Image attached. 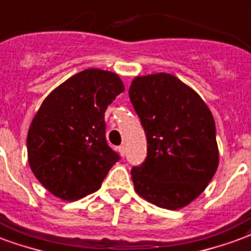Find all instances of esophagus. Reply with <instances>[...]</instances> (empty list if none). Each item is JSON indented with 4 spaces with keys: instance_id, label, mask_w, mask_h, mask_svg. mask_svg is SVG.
I'll return each instance as SVG.
<instances>
[{
    "instance_id": "1",
    "label": "esophagus",
    "mask_w": 251,
    "mask_h": 251,
    "mask_svg": "<svg viewBox=\"0 0 251 251\" xmlns=\"http://www.w3.org/2000/svg\"><path fill=\"white\" fill-rule=\"evenodd\" d=\"M119 153H120L122 157H124V154H126V148H124V146L119 147Z\"/></svg>"
}]
</instances>
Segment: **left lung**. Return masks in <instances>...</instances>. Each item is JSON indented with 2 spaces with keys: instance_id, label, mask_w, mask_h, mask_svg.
<instances>
[{
  "instance_id": "8db88e82",
  "label": "left lung",
  "mask_w": 251,
  "mask_h": 251,
  "mask_svg": "<svg viewBox=\"0 0 251 251\" xmlns=\"http://www.w3.org/2000/svg\"><path fill=\"white\" fill-rule=\"evenodd\" d=\"M128 94L148 144L146 161L131 171L135 190L160 208H184L218 168L212 112L193 88L167 73L133 78Z\"/></svg>"
}]
</instances>
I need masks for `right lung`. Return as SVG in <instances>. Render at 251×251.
<instances>
[{"label":"right lung","instance_id":"obj_1","mask_svg":"<svg viewBox=\"0 0 251 251\" xmlns=\"http://www.w3.org/2000/svg\"><path fill=\"white\" fill-rule=\"evenodd\" d=\"M123 91L118 74L87 69L42 101L27 132V160L51 195L76 201L100 188L119 160L105 140L104 112Z\"/></svg>","mask_w":251,"mask_h":251}]
</instances>
